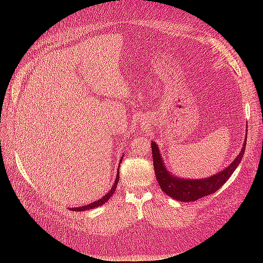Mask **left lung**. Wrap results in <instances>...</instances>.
<instances>
[{"label":"left lung","mask_w":263,"mask_h":263,"mask_svg":"<svg viewBox=\"0 0 263 263\" xmlns=\"http://www.w3.org/2000/svg\"><path fill=\"white\" fill-rule=\"evenodd\" d=\"M247 142V134L243 141L241 151L235 160L230 163L224 170L217 172L214 176L204 179H184L172 174L164 164L162 156L160 155L156 141H151V150H153L154 166L157 181L163 192L174 200L180 202H194L198 198L213 194L226 183L230 176L237 169L238 164L240 163L245 154Z\"/></svg>","instance_id":"left-lung-1"}]
</instances>
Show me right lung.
Returning a JSON list of instances; mask_svg holds the SVG:
<instances>
[{"label":"right lung","mask_w":263,"mask_h":263,"mask_svg":"<svg viewBox=\"0 0 263 263\" xmlns=\"http://www.w3.org/2000/svg\"><path fill=\"white\" fill-rule=\"evenodd\" d=\"M123 157H124V155H123V156H122V158H121V161H119V164H121V162H122V159H123ZM118 166H119V165H118ZM118 181H119V168L117 169L116 179H115V182H114L113 186L110 187V190L108 191V192H107V193H106L104 196L101 197L100 200L95 201V202H92V203L87 204V205H84V206H80V208H72V209H70V210L76 211V212H81V211H87V210H92V209H95V208H99V206H101V205L104 204L105 202H107V201L109 200V197L114 194L115 190H116V186H117V184H118Z\"/></svg>","instance_id":"1"}]
</instances>
